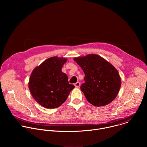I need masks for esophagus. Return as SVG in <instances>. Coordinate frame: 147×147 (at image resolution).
Wrapping results in <instances>:
<instances>
[{
    "mask_svg": "<svg viewBox=\"0 0 147 147\" xmlns=\"http://www.w3.org/2000/svg\"><path fill=\"white\" fill-rule=\"evenodd\" d=\"M80 84H80V82H77L76 83L74 84V86L76 88H79L80 86Z\"/></svg>",
    "mask_w": 147,
    "mask_h": 147,
    "instance_id": "1",
    "label": "esophagus"
}]
</instances>
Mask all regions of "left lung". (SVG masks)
I'll use <instances>...</instances> for the list:
<instances>
[{"label": "left lung", "instance_id": "left-lung-1", "mask_svg": "<svg viewBox=\"0 0 147 147\" xmlns=\"http://www.w3.org/2000/svg\"><path fill=\"white\" fill-rule=\"evenodd\" d=\"M74 60L85 74V82L82 84L80 88L87 100L98 107L112 102L121 86V79L115 67L94 54L76 57Z\"/></svg>", "mask_w": 147, "mask_h": 147}]
</instances>
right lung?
Segmentation results:
<instances>
[{
  "label": "right lung",
  "instance_id": "obj_1",
  "mask_svg": "<svg viewBox=\"0 0 147 147\" xmlns=\"http://www.w3.org/2000/svg\"><path fill=\"white\" fill-rule=\"evenodd\" d=\"M67 59L52 57L32 71L28 83L31 94L41 106L56 108L67 99L75 87L69 83L67 76L61 71Z\"/></svg>",
  "mask_w": 147,
  "mask_h": 147
}]
</instances>
